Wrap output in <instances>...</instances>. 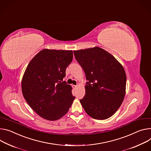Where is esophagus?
Instances as JSON below:
<instances>
[{"mask_svg":"<svg viewBox=\"0 0 151 151\" xmlns=\"http://www.w3.org/2000/svg\"><path fill=\"white\" fill-rule=\"evenodd\" d=\"M73 88H76V87H77V86L76 85V86L75 85H73Z\"/></svg>","mask_w":151,"mask_h":151,"instance_id":"obj_1","label":"esophagus"}]
</instances>
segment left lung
<instances>
[{"label":"left lung","mask_w":151,"mask_h":151,"mask_svg":"<svg viewBox=\"0 0 151 151\" xmlns=\"http://www.w3.org/2000/svg\"><path fill=\"white\" fill-rule=\"evenodd\" d=\"M86 74V94L80 102L91 117L104 120L120 106L125 95L127 76L120 63L104 49L94 47L73 51Z\"/></svg>","instance_id":"obj_1"}]
</instances>
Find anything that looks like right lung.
Instances as JSON below:
<instances>
[{
	"label": "right lung",
	"mask_w": 151,
	"mask_h": 151,
	"mask_svg": "<svg viewBox=\"0 0 151 151\" xmlns=\"http://www.w3.org/2000/svg\"><path fill=\"white\" fill-rule=\"evenodd\" d=\"M72 60V50L43 49L26 67L22 81L23 97L37 114L46 120L62 117L75 98L72 87L63 81Z\"/></svg>",
	"instance_id": "add662e5"
}]
</instances>
